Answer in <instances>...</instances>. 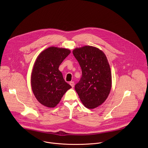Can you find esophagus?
<instances>
[{"mask_svg":"<svg viewBox=\"0 0 148 148\" xmlns=\"http://www.w3.org/2000/svg\"><path fill=\"white\" fill-rule=\"evenodd\" d=\"M69 84L71 85V86L72 87H73V86H74V85H75V83H74L73 82H71L69 83Z\"/></svg>","mask_w":148,"mask_h":148,"instance_id":"34e87169","label":"esophagus"}]
</instances>
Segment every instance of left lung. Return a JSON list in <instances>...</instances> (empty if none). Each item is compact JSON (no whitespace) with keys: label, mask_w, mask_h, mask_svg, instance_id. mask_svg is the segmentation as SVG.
<instances>
[{"label":"left lung","mask_w":148,"mask_h":148,"mask_svg":"<svg viewBox=\"0 0 148 148\" xmlns=\"http://www.w3.org/2000/svg\"><path fill=\"white\" fill-rule=\"evenodd\" d=\"M73 54L82 71L75 90L86 108H97L106 101L112 86L110 68L106 55L89 45L75 48Z\"/></svg>","instance_id":"left-lung-1"}]
</instances>
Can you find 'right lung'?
<instances>
[{"label":"right lung","instance_id":"1","mask_svg":"<svg viewBox=\"0 0 148 148\" xmlns=\"http://www.w3.org/2000/svg\"><path fill=\"white\" fill-rule=\"evenodd\" d=\"M70 53L68 49L51 47L38 56L32 71L31 86L36 99L42 106L54 108L72 88L59 70V65Z\"/></svg>","mask_w":148,"mask_h":148}]
</instances>
